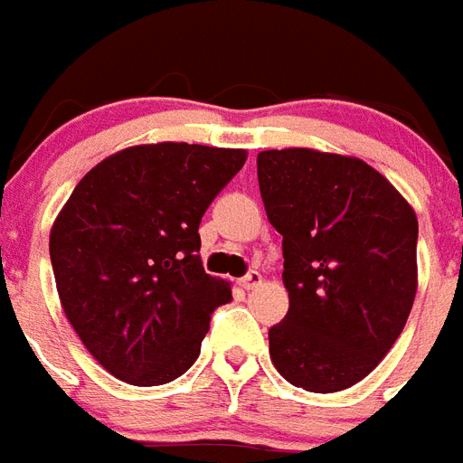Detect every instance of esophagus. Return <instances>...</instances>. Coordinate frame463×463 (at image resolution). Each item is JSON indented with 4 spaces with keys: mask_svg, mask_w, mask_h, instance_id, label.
I'll return each mask as SVG.
<instances>
[{
    "mask_svg": "<svg viewBox=\"0 0 463 463\" xmlns=\"http://www.w3.org/2000/svg\"><path fill=\"white\" fill-rule=\"evenodd\" d=\"M239 284H241V287L246 291H250V289H255V287H260V284H262V275H260V272H258V269H250L249 275L239 279Z\"/></svg>",
    "mask_w": 463,
    "mask_h": 463,
    "instance_id": "1",
    "label": "esophagus"
}]
</instances>
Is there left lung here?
Returning a JSON list of instances; mask_svg holds the SVG:
<instances>
[{"instance_id":"left-lung-1","label":"left lung","mask_w":463,"mask_h":463,"mask_svg":"<svg viewBox=\"0 0 463 463\" xmlns=\"http://www.w3.org/2000/svg\"><path fill=\"white\" fill-rule=\"evenodd\" d=\"M258 184L282 234L289 291L269 358L294 387L346 390L383 361L411 313L416 213L364 160L310 147L262 150Z\"/></svg>"}]
</instances>
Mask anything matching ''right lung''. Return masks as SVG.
Here are the masks:
<instances>
[{
    "mask_svg": "<svg viewBox=\"0 0 463 463\" xmlns=\"http://www.w3.org/2000/svg\"><path fill=\"white\" fill-rule=\"evenodd\" d=\"M246 150L153 143L85 174L50 232L69 323L107 373L138 387L195 364L210 316L232 287L201 260V220Z\"/></svg>",
    "mask_w": 463,
    "mask_h": 463,
    "instance_id": "1",
    "label": "right lung"
}]
</instances>
